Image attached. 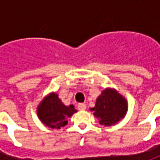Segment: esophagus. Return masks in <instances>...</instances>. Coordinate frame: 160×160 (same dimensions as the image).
I'll return each mask as SVG.
<instances>
[{
	"label": "esophagus",
	"instance_id": "obj_1",
	"mask_svg": "<svg viewBox=\"0 0 160 160\" xmlns=\"http://www.w3.org/2000/svg\"><path fill=\"white\" fill-rule=\"evenodd\" d=\"M78 109L80 111H85L87 109V104H84V103H81V104H78Z\"/></svg>",
	"mask_w": 160,
	"mask_h": 160
}]
</instances>
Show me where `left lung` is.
<instances>
[{
  "label": "left lung",
  "instance_id": "obj_1",
  "mask_svg": "<svg viewBox=\"0 0 160 160\" xmlns=\"http://www.w3.org/2000/svg\"><path fill=\"white\" fill-rule=\"evenodd\" d=\"M93 115L99 119V123L111 126L125 117L128 111L127 100L118 91L111 88L104 89L96 100L94 108H91Z\"/></svg>",
  "mask_w": 160,
  "mask_h": 160
}]
</instances>
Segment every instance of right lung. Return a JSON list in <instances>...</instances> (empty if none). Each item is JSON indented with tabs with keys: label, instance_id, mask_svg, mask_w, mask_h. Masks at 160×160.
<instances>
[{
	"label": "right lung",
	"instance_id": "right-lung-1",
	"mask_svg": "<svg viewBox=\"0 0 160 160\" xmlns=\"http://www.w3.org/2000/svg\"><path fill=\"white\" fill-rule=\"evenodd\" d=\"M77 112L73 104H63L54 92L46 96L37 109V114L42 123L51 128H61L68 123V118Z\"/></svg>",
	"mask_w": 160,
	"mask_h": 160
}]
</instances>
